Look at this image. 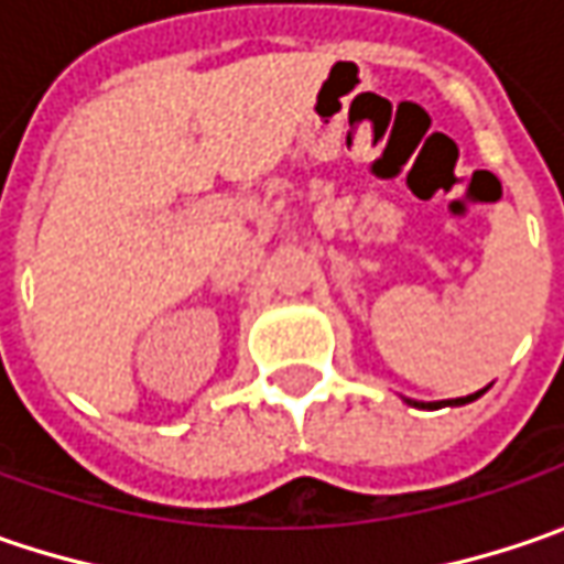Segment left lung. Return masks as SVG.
I'll return each instance as SVG.
<instances>
[{"label": "left lung", "mask_w": 564, "mask_h": 564, "mask_svg": "<svg viewBox=\"0 0 564 564\" xmlns=\"http://www.w3.org/2000/svg\"><path fill=\"white\" fill-rule=\"evenodd\" d=\"M486 388H489V384H486ZM486 388H482V391H474V394H467V398H454V401H435V404H416V401H406V404L410 406H435V410H438V406H464V404H470V401H477L479 394H486Z\"/></svg>", "instance_id": "8db88e82"}]
</instances>
